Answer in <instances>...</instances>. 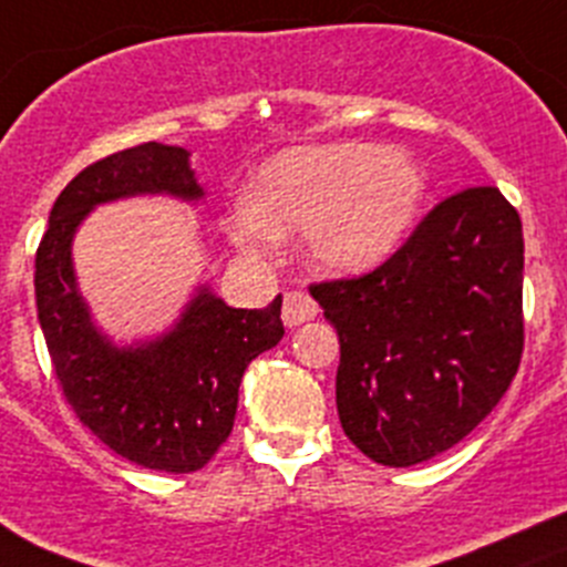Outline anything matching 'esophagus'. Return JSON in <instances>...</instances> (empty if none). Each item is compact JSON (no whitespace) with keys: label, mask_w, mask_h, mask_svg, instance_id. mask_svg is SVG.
Instances as JSON below:
<instances>
[{"label":"esophagus","mask_w":567,"mask_h":567,"mask_svg":"<svg viewBox=\"0 0 567 567\" xmlns=\"http://www.w3.org/2000/svg\"><path fill=\"white\" fill-rule=\"evenodd\" d=\"M318 316V305L312 296L301 293V290H290V293H285V301H282V320L285 326H299L305 323V320H312Z\"/></svg>","instance_id":"esophagus-1"}]
</instances>
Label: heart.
I'll return each instance as SVG.
<instances>
[{"mask_svg": "<svg viewBox=\"0 0 567 567\" xmlns=\"http://www.w3.org/2000/svg\"><path fill=\"white\" fill-rule=\"evenodd\" d=\"M422 199V175L403 153L370 145L290 147L268 158L227 233L249 255L301 230L307 262L359 274L390 257Z\"/></svg>", "mask_w": 567, "mask_h": 567, "instance_id": "obj_1", "label": "heart"}]
</instances>
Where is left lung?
Segmentation results:
<instances>
[{
  "mask_svg": "<svg viewBox=\"0 0 567 567\" xmlns=\"http://www.w3.org/2000/svg\"><path fill=\"white\" fill-rule=\"evenodd\" d=\"M522 219L494 186L442 199L373 271L310 285L340 337L346 436L384 466L468 436L522 364Z\"/></svg>",
  "mask_w": 567,
  "mask_h": 567,
  "instance_id": "left-lung-1",
  "label": "left lung"
}]
</instances>
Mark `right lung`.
<instances>
[{
  "mask_svg": "<svg viewBox=\"0 0 567 567\" xmlns=\"http://www.w3.org/2000/svg\"><path fill=\"white\" fill-rule=\"evenodd\" d=\"M134 194L203 197L188 151L145 142L90 164L62 188L35 255L38 320L79 420L136 466L188 474L230 436L251 359L282 340V296L266 310H236L203 285L167 334L112 346L79 293L71 244L95 205Z\"/></svg>",
  "mask_w": 567,
  "mask_h": 567,
  "instance_id": "add662e5",
  "label": "right lung"
}]
</instances>
